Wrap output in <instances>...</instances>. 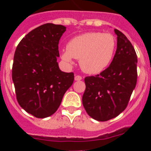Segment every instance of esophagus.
Returning a JSON list of instances; mask_svg holds the SVG:
<instances>
[{
    "instance_id": "obj_1",
    "label": "esophagus",
    "mask_w": 151,
    "mask_h": 151,
    "mask_svg": "<svg viewBox=\"0 0 151 151\" xmlns=\"http://www.w3.org/2000/svg\"><path fill=\"white\" fill-rule=\"evenodd\" d=\"M82 79V76H75V80H76V81H80V80Z\"/></svg>"
}]
</instances>
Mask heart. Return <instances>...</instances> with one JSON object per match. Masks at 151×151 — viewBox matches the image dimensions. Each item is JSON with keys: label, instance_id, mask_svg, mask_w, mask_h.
Masks as SVG:
<instances>
[{"label": "heart", "instance_id": "1", "mask_svg": "<svg viewBox=\"0 0 151 151\" xmlns=\"http://www.w3.org/2000/svg\"><path fill=\"white\" fill-rule=\"evenodd\" d=\"M116 38L111 33L91 32L72 38L61 58L69 65L79 59L81 69L88 74H97L111 63L116 48Z\"/></svg>", "mask_w": 151, "mask_h": 151}]
</instances>
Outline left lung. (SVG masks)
I'll return each instance as SVG.
<instances>
[{
  "instance_id": "obj_1",
  "label": "left lung",
  "mask_w": 151,
  "mask_h": 151,
  "mask_svg": "<svg viewBox=\"0 0 151 151\" xmlns=\"http://www.w3.org/2000/svg\"><path fill=\"white\" fill-rule=\"evenodd\" d=\"M116 54L109 67L94 76L85 78L82 104L97 121L115 118L125 110L137 83V54L126 36L118 29Z\"/></svg>"
}]
</instances>
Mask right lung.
Instances as JSON below:
<instances>
[{
	"instance_id": "obj_1",
	"label": "right lung",
	"mask_w": 151,
	"mask_h": 151,
	"mask_svg": "<svg viewBox=\"0 0 151 151\" xmlns=\"http://www.w3.org/2000/svg\"><path fill=\"white\" fill-rule=\"evenodd\" d=\"M66 28L46 23L28 33L13 57L12 78L19 104L37 118H46L57 110L74 73L60 69L58 45Z\"/></svg>"
}]
</instances>
